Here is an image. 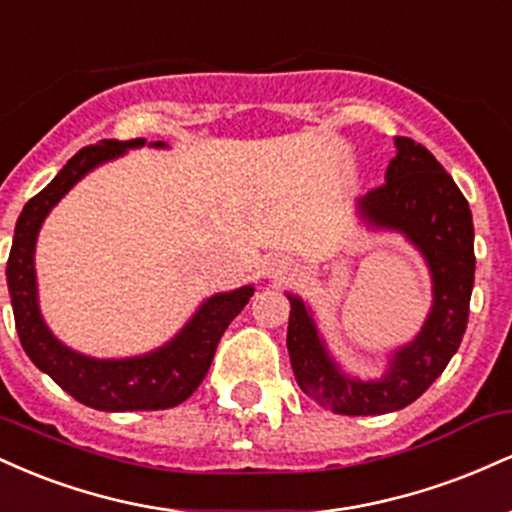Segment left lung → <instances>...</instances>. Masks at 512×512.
I'll use <instances>...</instances> for the list:
<instances>
[{"mask_svg":"<svg viewBox=\"0 0 512 512\" xmlns=\"http://www.w3.org/2000/svg\"><path fill=\"white\" fill-rule=\"evenodd\" d=\"M397 156L385 185L356 202L368 228L397 231L424 255L433 281V305L421 332L390 356L378 380L346 375L322 342L313 313L289 296L291 368L301 390L320 407L346 416L404 409L419 399L460 349L474 286V223L460 187L426 146L395 137Z\"/></svg>","mask_w":512,"mask_h":512,"instance_id":"8db88e82","label":"left lung"}]
</instances>
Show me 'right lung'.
I'll use <instances>...</instances> for the list:
<instances>
[{
    "mask_svg": "<svg viewBox=\"0 0 512 512\" xmlns=\"http://www.w3.org/2000/svg\"><path fill=\"white\" fill-rule=\"evenodd\" d=\"M146 139L117 142L103 139L101 144L84 146L67 161L55 180L40 190L23 207L16 221L14 243L7 262V284L14 308L16 332L28 358L43 373H48L76 402L101 411H156L185 402L204 380L214 361L221 334L233 317L245 308L252 286L216 293L197 308L187 325L163 344L161 349L132 358H93L64 346L45 325L38 305L35 281V240L45 216L69 190L105 161L122 156L127 149H139ZM151 146H166L154 142Z\"/></svg>",
    "mask_w": 512,
    "mask_h": 512,
    "instance_id": "add662e5",
    "label": "right lung"
}]
</instances>
